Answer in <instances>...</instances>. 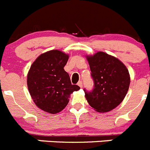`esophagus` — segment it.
I'll return each instance as SVG.
<instances>
[{
	"mask_svg": "<svg viewBox=\"0 0 150 150\" xmlns=\"http://www.w3.org/2000/svg\"><path fill=\"white\" fill-rule=\"evenodd\" d=\"M78 86H79L80 87H81V88L83 87V83H82L81 81H80L78 82Z\"/></svg>",
	"mask_w": 150,
	"mask_h": 150,
	"instance_id": "34e87169",
	"label": "esophagus"
}]
</instances>
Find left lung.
<instances>
[{"label":"left lung","instance_id":"left-lung-1","mask_svg":"<svg viewBox=\"0 0 150 150\" xmlns=\"http://www.w3.org/2000/svg\"><path fill=\"white\" fill-rule=\"evenodd\" d=\"M94 86L85 92L88 103L99 112L117 107L125 98L130 83L129 71L121 61L103 52L87 56Z\"/></svg>","mask_w":150,"mask_h":150}]
</instances>
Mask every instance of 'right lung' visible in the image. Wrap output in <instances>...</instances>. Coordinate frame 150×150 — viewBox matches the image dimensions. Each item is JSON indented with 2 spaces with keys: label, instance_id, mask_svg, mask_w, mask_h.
Listing matches in <instances>:
<instances>
[{
  "label": "right lung",
  "instance_id": "add662e5",
  "mask_svg": "<svg viewBox=\"0 0 150 150\" xmlns=\"http://www.w3.org/2000/svg\"><path fill=\"white\" fill-rule=\"evenodd\" d=\"M69 55L51 50L41 54L33 62L28 72L27 86L31 97L40 109L55 114L64 110L70 95L78 91L72 84L69 74L64 70Z\"/></svg>",
  "mask_w": 150,
  "mask_h": 150
}]
</instances>
